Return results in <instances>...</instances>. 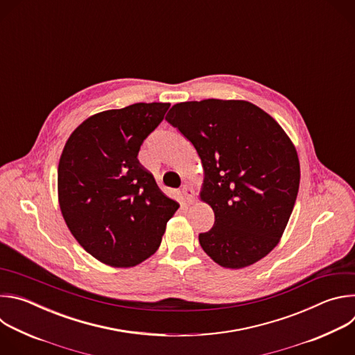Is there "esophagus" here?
Instances as JSON below:
<instances>
[{"label":"esophagus","instance_id":"esophagus-1","mask_svg":"<svg viewBox=\"0 0 355 355\" xmlns=\"http://www.w3.org/2000/svg\"><path fill=\"white\" fill-rule=\"evenodd\" d=\"M181 198L187 205H191V204H193V200H195V191L189 185H184L181 188Z\"/></svg>","mask_w":355,"mask_h":355}]
</instances>
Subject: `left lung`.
Listing matches in <instances>:
<instances>
[{
    "instance_id": "left-lung-1",
    "label": "left lung",
    "mask_w": 355,
    "mask_h": 355,
    "mask_svg": "<svg viewBox=\"0 0 355 355\" xmlns=\"http://www.w3.org/2000/svg\"><path fill=\"white\" fill-rule=\"evenodd\" d=\"M166 121L195 147L204 168L199 192L215 214L199 234L207 254L225 268H244L279 243L300 181L296 148L279 123L243 99L188 101Z\"/></svg>"
}]
</instances>
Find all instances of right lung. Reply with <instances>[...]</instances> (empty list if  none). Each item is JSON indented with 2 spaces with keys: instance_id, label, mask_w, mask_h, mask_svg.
I'll return each instance as SVG.
<instances>
[{
  "instance_id": "obj_1",
  "label": "right lung",
  "mask_w": 355,
  "mask_h": 355,
  "mask_svg": "<svg viewBox=\"0 0 355 355\" xmlns=\"http://www.w3.org/2000/svg\"><path fill=\"white\" fill-rule=\"evenodd\" d=\"M168 103H137L87 118L67 139L58 170L64 222L98 261L129 268L153 256L180 208L137 160Z\"/></svg>"
}]
</instances>
